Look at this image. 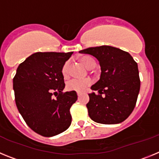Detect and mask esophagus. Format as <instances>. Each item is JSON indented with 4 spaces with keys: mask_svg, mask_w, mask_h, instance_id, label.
I'll list each match as a JSON object with an SVG mask.
<instances>
[{
    "mask_svg": "<svg viewBox=\"0 0 159 159\" xmlns=\"http://www.w3.org/2000/svg\"><path fill=\"white\" fill-rule=\"evenodd\" d=\"M81 95V93L80 92H77V95H78V96H80V95Z\"/></svg>",
    "mask_w": 159,
    "mask_h": 159,
    "instance_id": "1",
    "label": "esophagus"
}]
</instances>
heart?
<instances>
[{"label":"heart","mask_w":159,"mask_h":159,"mask_svg":"<svg viewBox=\"0 0 159 159\" xmlns=\"http://www.w3.org/2000/svg\"><path fill=\"white\" fill-rule=\"evenodd\" d=\"M81 62L84 66L89 69H92L95 67V60L89 57H84L81 58ZM61 73L64 77H67L69 73V61H66L62 66L61 68ZM92 80L91 78L84 79H77L74 78L68 80L66 84V88L68 91H73V92H82L84 90H86L88 87H89L92 84Z\"/></svg>","instance_id":"1"}]
</instances>
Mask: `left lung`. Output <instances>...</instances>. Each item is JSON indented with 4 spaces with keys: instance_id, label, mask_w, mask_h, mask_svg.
Masks as SVG:
<instances>
[{
    "instance_id": "left-lung-1",
    "label": "left lung",
    "mask_w": 159,
    "mask_h": 159,
    "mask_svg": "<svg viewBox=\"0 0 159 159\" xmlns=\"http://www.w3.org/2000/svg\"><path fill=\"white\" fill-rule=\"evenodd\" d=\"M99 60V80L92 86L87 104L89 117L99 123L123 122L134 110L140 89L137 63L127 52L111 46L88 48L80 52Z\"/></svg>"
}]
</instances>
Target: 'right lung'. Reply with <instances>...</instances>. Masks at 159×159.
I'll use <instances>...</instances> for the list:
<instances>
[{"label":"right lung","instance_id":"right-lung-1","mask_svg":"<svg viewBox=\"0 0 159 159\" xmlns=\"http://www.w3.org/2000/svg\"><path fill=\"white\" fill-rule=\"evenodd\" d=\"M72 52H36L17 67L13 90L17 109L37 134L52 137L70 127L75 92H64L61 68Z\"/></svg>","mask_w":159,"mask_h":159}]
</instances>
